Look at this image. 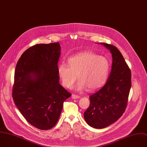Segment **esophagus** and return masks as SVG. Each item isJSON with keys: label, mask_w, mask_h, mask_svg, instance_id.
Wrapping results in <instances>:
<instances>
[{"label": "esophagus", "mask_w": 147, "mask_h": 147, "mask_svg": "<svg viewBox=\"0 0 147 147\" xmlns=\"http://www.w3.org/2000/svg\"><path fill=\"white\" fill-rule=\"evenodd\" d=\"M72 98L73 99H78V98H80V96H78V95H76V94H73L72 95Z\"/></svg>", "instance_id": "esophagus-1"}]
</instances>
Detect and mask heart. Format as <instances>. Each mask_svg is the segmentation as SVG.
Wrapping results in <instances>:
<instances>
[{
    "label": "heart",
    "instance_id": "1",
    "mask_svg": "<svg viewBox=\"0 0 147 147\" xmlns=\"http://www.w3.org/2000/svg\"><path fill=\"white\" fill-rule=\"evenodd\" d=\"M68 65L61 63L58 67V74L63 84L71 88L78 78L79 79L75 87L79 91L87 89L90 92L96 90L107 82L110 65L104 56L84 51L76 54L68 60Z\"/></svg>",
    "mask_w": 147,
    "mask_h": 147
}]
</instances>
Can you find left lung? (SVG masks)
Masks as SVG:
<instances>
[{
    "label": "left lung",
    "instance_id": "8db88e82",
    "mask_svg": "<svg viewBox=\"0 0 147 147\" xmlns=\"http://www.w3.org/2000/svg\"><path fill=\"white\" fill-rule=\"evenodd\" d=\"M100 43L110 50L112 64L106 83L90 96V106L84 113L86 123L96 129L105 128L121 118L131 86V71L120 51L112 45Z\"/></svg>",
    "mask_w": 147,
    "mask_h": 147
}]
</instances>
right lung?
<instances>
[{"instance_id":"obj_1","label":"right lung","mask_w":147,"mask_h":147,"mask_svg":"<svg viewBox=\"0 0 147 147\" xmlns=\"http://www.w3.org/2000/svg\"><path fill=\"white\" fill-rule=\"evenodd\" d=\"M59 42L38 44L28 49L18 60L12 96L25 119L40 130L57 123L64 102L71 94L59 83Z\"/></svg>"}]
</instances>
